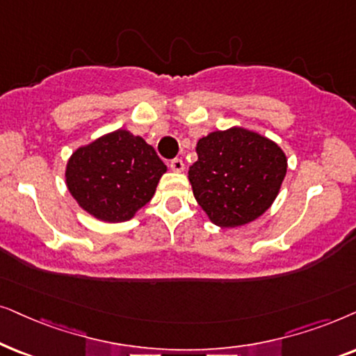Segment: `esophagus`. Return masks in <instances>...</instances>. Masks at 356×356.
Returning a JSON list of instances; mask_svg holds the SVG:
<instances>
[{
  "label": "esophagus",
  "instance_id": "esophagus-1",
  "mask_svg": "<svg viewBox=\"0 0 356 356\" xmlns=\"http://www.w3.org/2000/svg\"><path fill=\"white\" fill-rule=\"evenodd\" d=\"M169 165H170V169L175 170V172H182L184 168H186V165H184V161L181 158H174L169 163Z\"/></svg>",
  "mask_w": 356,
  "mask_h": 356
}]
</instances>
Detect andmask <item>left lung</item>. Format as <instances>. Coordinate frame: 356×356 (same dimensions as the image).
<instances>
[{
  "label": "left lung",
  "mask_w": 356,
  "mask_h": 356,
  "mask_svg": "<svg viewBox=\"0 0 356 356\" xmlns=\"http://www.w3.org/2000/svg\"><path fill=\"white\" fill-rule=\"evenodd\" d=\"M188 169L193 195L218 226L234 227L268 210L286 174V156L265 136L244 129L213 131L197 143Z\"/></svg>",
  "instance_id": "left-lung-1"
}]
</instances>
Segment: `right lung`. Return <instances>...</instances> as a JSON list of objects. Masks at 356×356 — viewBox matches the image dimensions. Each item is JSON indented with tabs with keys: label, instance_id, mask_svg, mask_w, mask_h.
<instances>
[{
	"label": "right lung",
	"instance_id": "obj_1",
	"mask_svg": "<svg viewBox=\"0 0 356 356\" xmlns=\"http://www.w3.org/2000/svg\"><path fill=\"white\" fill-rule=\"evenodd\" d=\"M165 164L141 136L127 130L76 149L66 186L76 202L102 221H127L154 195Z\"/></svg>",
	"mask_w": 356,
	"mask_h": 356
}]
</instances>
